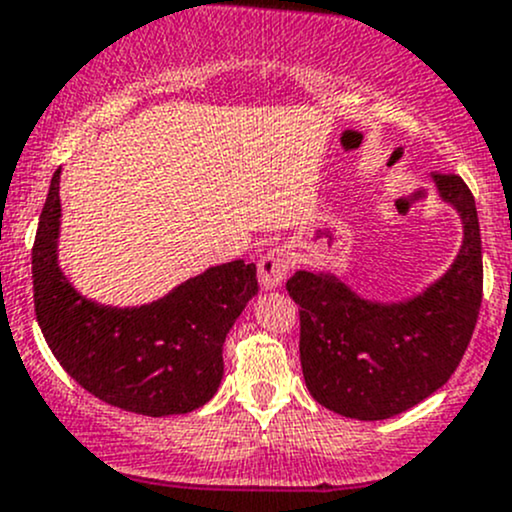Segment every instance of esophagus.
Returning a JSON list of instances; mask_svg holds the SVG:
<instances>
[{"mask_svg": "<svg viewBox=\"0 0 512 512\" xmlns=\"http://www.w3.org/2000/svg\"><path fill=\"white\" fill-rule=\"evenodd\" d=\"M288 266H291V254L286 251V246H276L268 254H263L261 261H258V281H261V286L266 291L281 286L288 273Z\"/></svg>", "mask_w": 512, "mask_h": 512, "instance_id": "esophagus-1", "label": "esophagus"}]
</instances>
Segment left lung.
<instances>
[{
  "instance_id": "obj_1",
  "label": "left lung",
  "mask_w": 512,
  "mask_h": 512,
  "mask_svg": "<svg viewBox=\"0 0 512 512\" xmlns=\"http://www.w3.org/2000/svg\"><path fill=\"white\" fill-rule=\"evenodd\" d=\"M441 199L463 221L449 271L399 303L360 298L333 273L295 271L286 288L300 308V367L318 404L350 419L397 416L456 372L483 298L476 199L458 175L434 172Z\"/></svg>"
}]
</instances>
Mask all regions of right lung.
I'll use <instances>...</instances> for the list:
<instances>
[{
    "instance_id": "right-lung-1",
    "label": "right lung",
    "mask_w": 512,
    "mask_h": 512,
    "mask_svg": "<svg viewBox=\"0 0 512 512\" xmlns=\"http://www.w3.org/2000/svg\"><path fill=\"white\" fill-rule=\"evenodd\" d=\"M61 167L39 217L31 273L39 328L61 367L93 397L145 416L187 414L217 394L224 340L258 293L254 263L207 268L140 308L88 300L59 266Z\"/></svg>"
}]
</instances>
